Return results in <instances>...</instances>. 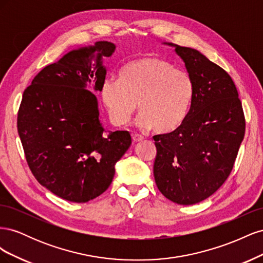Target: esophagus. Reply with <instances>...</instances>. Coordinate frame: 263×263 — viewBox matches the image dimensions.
Wrapping results in <instances>:
<instances>
[{
	"label": "esophagus",
	"mask_w": 263,
	"mask_h": 263,
	"mask_svg": "<svg viewBox=\"0 0 263 263\" xmlns=\"http://www.w3.org/2000/svg\"><path fill=\"white\" fill-rule=\"evenodd\" d=\"M132 138H133L134 142H139V141H141L142 139H144V137H142L141 135H139V134H133L132 135Z\"/></svg>",
	"instance_id": "34e87169"
}]
</instances>
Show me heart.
<instances>
[{"instance_id":"obj_1","label":"heart","mask_w":263,"mask_h":263,"mask_svg":"<svg viewBox=\"0 0 263 263\" xmlns=\"http://www.w3.org/2000/svg\"><path fill=\"white\" fill-rule=\"evenodd\" d=\"M101 95L114 125L128 123L138 104L139 127L154 126L157 132H169L187 115L194 81L186 70L177 68L171 61L146 55L123 66L117 80L103 83Z\"/></svg>"}]
</instances>
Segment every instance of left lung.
I'll list each match as a JSON object with an SVG mask.
<instances>
[{"label": "left lung", "instance_id": "1", "mask_svg": "<svg viewBox=\"0 0 263 263\" xmlns=\"http://www.w3.org/2000/svg\"><path fill=\"white\" fill-rule=\"evenodd\" d=\"M166 45L176 47L192 76L194 97L179 127L154 136V176L168 200L192 205L214 194L229 177L246 121L236 85L224 69L195 49Z\"/></svg>", "mask_w": 263, "mask_h": 263}]
</instances>
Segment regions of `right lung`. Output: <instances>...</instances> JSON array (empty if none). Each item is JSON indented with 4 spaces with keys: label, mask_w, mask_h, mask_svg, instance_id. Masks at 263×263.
Segmentation results:
<instances>
[{
    "label": "right lung",
    "mask_w": 263,
    "mask_h": 263,
    "mask_svg": "<svg viewBox=\"0 0 263 263\" xmlns=\"http://www.w3.org/2000/svg\"><path fill=\"white\" fill-rule=\"evenodd\" d=\"M114 50V44L98 42L70 51L45 67L23 93L17 132L27 164L43 186L66 201L85 203L105 192L115 163L132 144L128 132H105L97 97L85 89L92 80L94 90H102V57Z\"/></svg>",
    "instance_id": "add662e5"
}]
</instances>
